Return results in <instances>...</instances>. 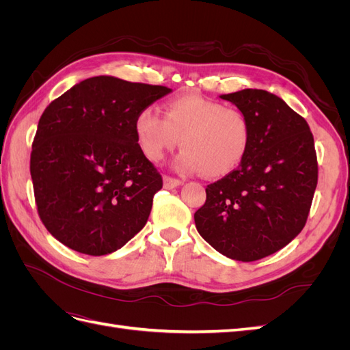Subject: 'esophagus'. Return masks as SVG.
Masks as SVG:
<instances>
[{
	"instance_id": "1",
	"label": "esophagus",
	"mask_w": 350,
	"mask_h": 350,
	"mask_svg": "<svg viewBox=\"0 0 350 350\" xmlns=\"http://www.w3.org/2000/svg\"><path fill=\"white\" fill-rule=\"evenodd\" d=\"M179 185H183V181H179V179H175V178H171V176H163V187L166 189H172V188H176Z\"/></svg>"
}]
</instances>
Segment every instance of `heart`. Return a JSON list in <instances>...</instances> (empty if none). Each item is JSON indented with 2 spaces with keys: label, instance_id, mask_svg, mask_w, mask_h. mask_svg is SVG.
<instances>
[{
  "label": "heart",
  "instance_id": "obj_1",
  "mask_svg": "<svg viewBox=\"0 0 350 350\" xmlns=\"http://www.w3.org/2000/svg\"><path fill=\"white\" fill-rule=\"evenodd\" d=\"M134 131L143 153L159 162L181 140L184 150L174 167L179 172H203L220 178L234 172L251 146L247 115L200 94H183L165 103L163 115L147 107L134 120Z\"/></svg>",
  "mask_w": 350,
  "mask_h": 350
}]
</instances>
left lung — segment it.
I'll use <instances>...</instances> for the list:
<instances>
[{"instance_id": "8db88e82", "label": "left lung", "mask_w": 350, "mask_h": 350, "mask_svg": "<svg viewBox=\"0 0 350 350\" xmlns=\"http://www.w3.org/2000/svg\"><path fill=\"white\" fill-rule=\"evenodd\" d=\"M219 98L247 115L251 146L237 171L207 185L196 228L225 257L256 261L305 226L319 179L314 137L302 116L270 92L243 89Z\"/></svg>"}]
</instances>
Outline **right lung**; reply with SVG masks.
Masks as SVG:
<instances>
[{
  "instance_id": "1",
  "label": "right lung",
  "mask_w": 350,
  "mask_h": 350,
  "mask_svg": "<svg viewBox=\"0 0 350 350\" xmlns=\"http://www.w3.org/2000/svg\"><path fill=\"white\" fill-rule=\"evenodd\" d=\"M172 89L86 79L51 102L31 146L39 216L66 247L107 256L144 228L162 176L134 131L135 115Z\"/></svg>"
}]
</instances>
